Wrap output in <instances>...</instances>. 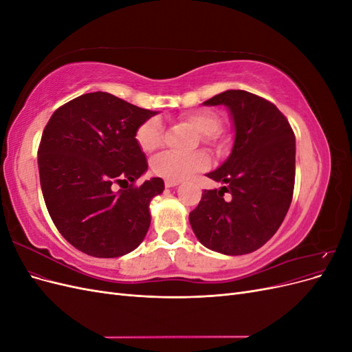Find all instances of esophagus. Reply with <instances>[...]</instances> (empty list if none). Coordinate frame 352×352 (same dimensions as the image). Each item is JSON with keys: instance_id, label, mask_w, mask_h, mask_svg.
<instances>
[{"instance_id": "obj_1", "label": "esophagus", "mask_w": 352, "mask_h": 352, "mask_svg": "<svg viewBox=\"0 0 352 352\" xmlns=\"http://www.w3.org/2000/svg\"><path fill=\"white\" fill-rule=\"evenodd\" d=\"M180 182H177V180H164V185L166 188H175L177 186Z\"/></svg>"}]
</instances>
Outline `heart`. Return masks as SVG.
Listing matches in <instances>:
<instances>
[{"label":"heart","mask_w":352,"mask_h":352,"mask_svg":"<svg viewBox=\"0 0 352 352\" xmlns=\"http://www.w3.org/2000/svg\"><path fill=\"white\" fill-rule=\"evenodd\" d=\"M184 119L194 127V129L204 138L216 136L221 129V122L219 117L207 110L194 111L185 114ZM136 142L145 153H151L162 145L163 141V122L160 117L154 116L146 119L136 129ZM208 166V157L202 153H177L164 151L154 157L151 167L153 172L164 177L166 180H184L199 170Z\"/></svg>","instance_id":"heart-1"}]
</instances>
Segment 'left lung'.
Returning a JSON list of instances; mask_svg holds the SVG:
<instances>
[{"mask_svg": "<svg viewBox=\"0 0 352 352\" xmlns=\"http://www.w3.org/2000/svg\"><path fill=\"white\" fill-rule=\"evenodd\" d=\"M202 104L225 105L235 141L226 162L207 173L223 186L202 192L189 212L190 228L211 251L250 254L278 232L289 210L295 135L274 104L251 92L229 89Z\"/></svg>", "mask_w": 352, "mask_h": 352, "instance_id": "obj_1", "label": "left lung"}]
</instances>
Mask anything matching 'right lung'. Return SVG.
Wrapping results in <instances>:
<instances>
[{"instance_id": "add662e5", "label": "right lung", "mask_w": 352, "mask_h": 352, "mask_svg": "<svg viewBox=\"0 0 352 352\" xmlns=\"http://www.w3.org/2000/svg\"><path fill=\"white\" fill-rule=\"evenodd\" d=\"M155 114L98 91L51 116L38 150L41 188L56 228L74 248L114 258L144 241L151 225L150 202L163 192L164 182L151 177L133 186L148 170L135 135ZM114 183L126 186L114 191Z\"/></svg>"}]
</instances>
